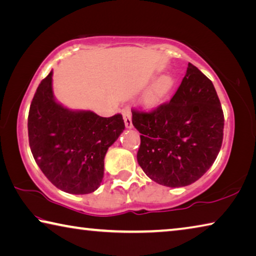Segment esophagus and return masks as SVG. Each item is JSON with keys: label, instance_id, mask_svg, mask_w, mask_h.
<instances>
[{"label": "esophagus", "instance_id": "esophagus-1", "mask_svg": "<svg viewBox=\"0 0 256 256\" xmlns=\"http://www.w3.org/2000/svg\"><path fill=\"white\" fill-rule=\"evenodd\" d=\"M123 118H124V123H125V126L128 128H131L133 126L132 124V118H131V110H128V108H124L123 110Z\"/></svg>", "mask_w": 256, "mask_h": 256}]
</instances>
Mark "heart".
Here are the masks:
<instances>
[{"mask_svg": "<svg viewBox=\"0 0 256 256\" xmlns=\"http://www.w3.org/2000/svg\"><path fill=\"white\" fill-rule=\"evenodd\" d=\"M174 86V79L170 76H164L156 82L151 86L150 90L146 94L144 98V104L146 107L154 108L157 107L164 102V99L167 97V94L170 92V90Z\"/></svg>", "mask_w": 256, "mask_h": 256, "instance_id": "b5f03b06", "label": "heart"}]
</instances>
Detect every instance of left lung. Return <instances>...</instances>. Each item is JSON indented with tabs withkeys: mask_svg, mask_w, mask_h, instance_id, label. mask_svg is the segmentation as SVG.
<instances>
[{
	"mask_svg": "<svg viewBox=\"0 0 256 256\" xmlns=\"http://www.w3.org/2000/svg\"><path fill=\"white\" fill-rule=\"evenodd\" d=\"M141 133L136 158L146 175L160 185L194 183L212 166L222 144L224 112L210 79L188 63L170 102L151 112L132 110Z\"/></svg>",
	"mask_w": 256,
	"mask_h": 256,
	"instance_id": "left-lung-1",
	"label": "left lung"
}]
</instances>
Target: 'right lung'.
I'll use <instances>...</instances> for the list:
<instances>
[{
    "mask_svg": "<svg viewBox=\"0 0 256 256\" xmlns=\"http://www.w3.org/2000/svg\"><path fill=\"white\" fill-rule=\"evenodd\" d=\"M50 72L34 92L28 116L29 146L52 184L71 194L96 190L104 177V159L125 128L120 114L102 118L72 110L55 100Z\"/></svg>",
    "mask_w": 256,
    "mask_h": 256,
    "instance_id": "add662e5",
    "label": "right lung"
}]
</instances>
